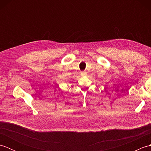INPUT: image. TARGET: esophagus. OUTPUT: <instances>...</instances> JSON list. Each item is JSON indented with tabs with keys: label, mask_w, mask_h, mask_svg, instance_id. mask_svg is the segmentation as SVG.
<instances>
[{
	"label": "esophagus",
	"mask_w": 151,
	"mask_h": 151,
	"mask_svg": "<svg viewBox=\"0 0 151 151\" xmlns=\"http://www.w3.org/2000/svg\"><path fill=\"white\" fill-rule=\"evenodd\" d=\"M86 74H87V73H86V71H83L81 73L82 76H85V75H86Z\"/></svg>",
	"instance_id": "34e87169"
}]
</instances>
